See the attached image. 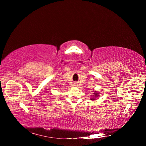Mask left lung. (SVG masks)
Returning a JSON list of instances; mask_svg holds the SVG:
<instances>
[{"label": "left lung", "mask_w": 146, "mask_h": 146, "mask_svg": "<svg viewBox=\"0 0 146 146\" xmlns=\"http://www.w3.org/2000/svg\"><path fill=\"white\" fill-rule=\"evenodd\" d=\"M94 95H93L94 97H92V98H90L91 100H95L96 98L98 96H99V94L97 93L96 91H95V92L94 93Z\"/></svg>", "instance_id": "obj_1"}]
</instances>
